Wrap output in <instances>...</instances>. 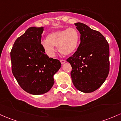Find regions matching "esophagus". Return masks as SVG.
<instances>
[{"label": "esophagus", "mask_w": 121, "mask_h": 121, "mask_svg": "<svg viewBox=\"0 0 121 121\" xmlns=\"http://www.w3.org/2000/svg\"><path fill=\"white\" fill-rule=\"evenodd\" d=\"M60 62L62 64H64L65 63L66 61L64 60H60Z\"/></svg>", "instance_id": "obj_1"}]
</instances>
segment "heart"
<instances>
[{
  "label": "heart",
  "instance_id": "b5f03b06",
  "mask_svg": "<svg viewBox=\"0 0 121 121\" xmlns=\"http://www.w3.org/2000/svg\"><path fill=\"white\" fill-rule=\"evenodd\" d=\"M79 41L78 31L75 28L69 27L51 33L48 35L47 39L42 41V45L46 54L50 57H53L55 54L54 46H57L61 53L68 56L76 51Z\"/></svg>",
  "mask_w": 121,
  "mask_h": 121
}]
</instances>
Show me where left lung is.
Listing matches in <instances>:
<instances>
[{
    "mask_svg": "<svg viewBox=\"0 0 121 121\" xmlns=\"http://www.w3.org/2000/svg\"><path fill=\"white\" fill-rule=\"evenodd\" d=\"M80 34V43L67 60L72 67L71 76L76 88L94 92L103 84L110 70L109 45L104 37L84 23H75Z\"/></svg>",
    "mask_w": 121,
    "mask_h": 121,
    "instance_id": "left-lung-1",
    "label": "left lung"
}]
</instances>
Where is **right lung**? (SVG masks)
<instances>
[{"mask_svg":"<svg viewBox=\"0 0 121 121\" xmlns=\"http://www.w3.org/2000/svg\"><path fill=\"white\" fill-rule=\"evenodd\" d=\"M43 27H31L18 37L10 52L13 75L24 91L41 95L53 86V76L61 64L49 58L41 44Z\"/></svg>","mask_w":121,"mask_h":121,"instance_id":"obj_1","label":"right lung"}]
</instances>
